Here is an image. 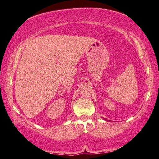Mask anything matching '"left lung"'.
I'll use <instances>...</instances> for the list:
<instances>
[{
	"label": "left lung",
	"instance_id": "1",
	"mask_svg": "<svg viewBox=\"0 0 159 159\" xmlns=\"http://www.w3.org/2000/svg\"><path fill=\"white\" fill-rule=\"evenodd\" d=\"M105 120H107V119H105ZM108 121H110V120H108Z\"/></svg>",
	"mask_w": 159,
	"mask_h": 159
}]
</instances>
